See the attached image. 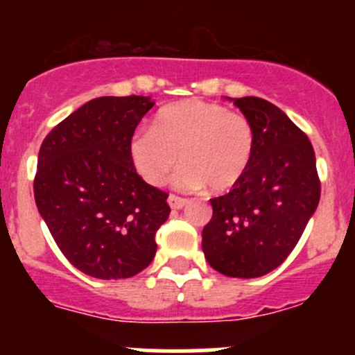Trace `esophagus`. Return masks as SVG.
<instances>
[{"label": "esophagus", "instance_id": "1", "mask_svg": "<svg viewBox=\"0 0 355 355\" xmlns=\"http://www.w3.org/2000/svg\"><path fill=\"white\" fill-rule=\"evenodd\" d=\"M187 202H189L187 199L178 198V196H175V194L168 196V204H170L171 209H182V207H184Z\"/></svg>", "mask_w": 355, "mask_h": 355}]
</instances>
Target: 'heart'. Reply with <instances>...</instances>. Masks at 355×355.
Masks as SVG:
<instances>
[{
	"mask_svg": "<svg viewBox=\"0 0 355 355\" xmlns=\"http://www.w3.org/2000/svg\"><path fill=\"white\" fill-rule=\"evenodd\" d=\"M254 151V128L244 114L216 103L187 99L156 114L153 128L128 141L135 171L149 185H161L180 159L175 184L182 189L225 192L239 184Z\"/></svg>",
	"mask_w": 355,
	"mask_h": 355,
	"instance_id": "heart-1",
	"label": "heart"
}]
</instances>
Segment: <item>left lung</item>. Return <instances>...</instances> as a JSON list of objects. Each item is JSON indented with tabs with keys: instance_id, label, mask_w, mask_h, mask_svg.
<instances>
[{
	"instance_id": "8db88e82",
	"label": "left lung",
	"mask_w": 355,
	"mask_h": 355,
	"mask_svg": "<svg viewBox=\"0 0 355 355\" xmlns=\"http://www.w3.org/2000/svg\"><path fill=\"white\" fill-rule=\"evenodd\" d=\"M254 128L244 177L213 198L202 228L211 268L232 278H257L280 266L316 211L321 184L307 135L280 108L254 96L230 99Z\"/></svg>"
}]
</instances>
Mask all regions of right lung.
Returning <instances> with one entry per match:
<instances>
[{
    "label": "right lung",
    "instance_id": "add662e5",
    "mask_svg": "<svg viewBox=\"0 0 355 355\" xmlns=\"http://www.w3.org/2000/svg\"><path fill=\"white\" fill-rule=\"evenodd\" d=\"M153 106L149 96L96 98L39 149V214L63 256L89 277L130 278L155 259L168 194L146 184L128 156V141Z\"/></svg>",
    "mask_w": 355,
    "mask_h": 355
}]
</instances>
